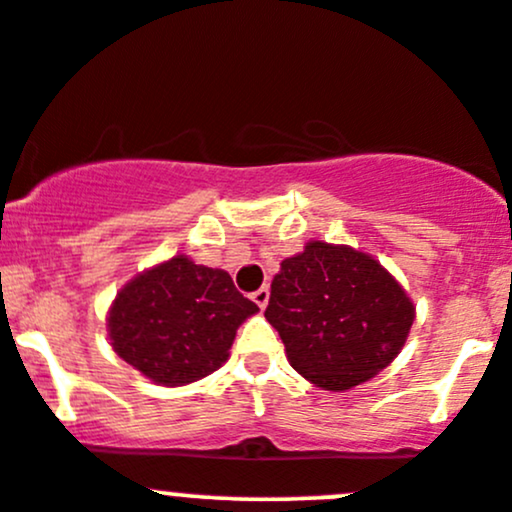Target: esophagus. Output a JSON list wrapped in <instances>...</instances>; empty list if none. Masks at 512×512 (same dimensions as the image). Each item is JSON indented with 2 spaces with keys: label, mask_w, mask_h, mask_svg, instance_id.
I'll use <instances>...</instances> for the list:
<instances>
[{
  "label": "esophagus",
  "mask_w": 512,
  "mask_h": 512,
  "mask_svg": "<svg viewBox=\"0 0 512 512\" xmlns=\"http://www.w3.org/2000/svg\"><path fill=\"white\" fill-rule=\"evenodd\" d=\"M250 299L255 301L257 306H260V308H265V306H267V301H269V289H267V286H260V289H257L255 294L250 296Z\"/></svg>",
  "instance_id": "obj_1"
}]
</instances>
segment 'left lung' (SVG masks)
Masks as SVG:
<instances>
[{"label": "left lung", "mask_w": 512, "mask_h": 512, "mask_svg": "<svg viewBox=\"0 0 512 512\" xmlns=\"http://www.w3.org/2000/svg\"><path fill=\"white\" fill-rule=\"evenodd\" d=\"M265 318L296 372L320 389L347 391L396 359L415 306L372 255L311 240L282 262Z\"/></svg>", "instance_id": "8db88e82"}]
</instances>
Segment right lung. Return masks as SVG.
<instances>
[{"label":"right lung","mask_w":512,"mask_h":512,"mask_svg":"<svg viewBox=\"0 0 512 512\" xmlns=\"http://www.w3.org/2000/svg\"><path fill=\"white\" fill-rule=\"evenodd\" d=\"M257 311L228 272L177 255L123 286L106 325L123 362L160 386H184L226 362L240 323Z\"/></svg>","instance_id":"1"}]
</instances>
